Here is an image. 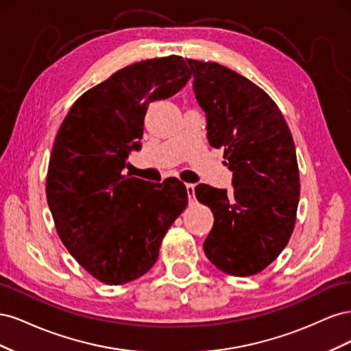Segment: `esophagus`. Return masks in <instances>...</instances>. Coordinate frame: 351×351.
<instances>
[{"instance_id": "34e87169", "label": "esophagus", "mask_w": 351, "mask_h": 351, "mask_svg": "<svg viewBox=\"0 0 351 351\" xmlns=\"http://www.w3.org/2000/svg\"><path fill=\"white\" fill-rule=\"evenodd\" d=\"M186 190H187V197L189 202H193L195 200V184H186Z\"/></svg>"}]
</instances>
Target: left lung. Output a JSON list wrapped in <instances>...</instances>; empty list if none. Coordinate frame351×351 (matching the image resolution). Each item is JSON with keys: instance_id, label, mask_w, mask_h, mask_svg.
Here are the masks:
<instances>
[{"instance_id": "obj_1", "label": "left lung", "mask_w": 351, "mask_h": 351, "mask_svg": "<svg viewBox=\"0 0 351 351\" xmlns=\"http://www.w3.org/2000/svg\"><path fill=\"white\" fill-rule=\"evenodd\" d=\"M187 62L209 145L224 149L232 171L231 192L195 189L214 214L204 250L222 272L247 277L277 259L294 228L300 177L293 136L277 104L249 79L218 62Z\"/></svg>"}]
</instances>
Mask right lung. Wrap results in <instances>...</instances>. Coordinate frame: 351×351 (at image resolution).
I'll return each instance as SVG.
<instances>
[{
    "label": "right lung",
    "mask_w": 351,
    "mask_h": 351,
    "mask_svg": "<svg viewBox=\"0 0 351 351\" xmlns=\"http://www.w3.org/2000/svg\"><path fill=\"white\" fill-rule=\"evenodd\" d=\"M192 77L178 56L134 62L84 92L57 133L47 200L61 241L92 277L119 285L149 271L187 205L186 186L123 176L141 149L145 114Z\"/></svg>",
    "instance_id": "right-lung-1"
}]
</instances>
